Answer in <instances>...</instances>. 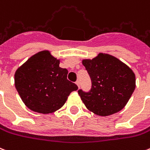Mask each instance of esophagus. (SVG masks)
<instances>
[{"mask_svg": "<svg viewBox=\"0 0 150 150\" xmlns=\"http://www.w3.org/2000/svg\"><path fill=\"white\" fill-rule=\"evenodd\" d=\"M75 84L78 86V87H79V85H80V82L79 80H77L76 82H75Z\"/></svg>", "mask_w": 150, "mask_h": 150, "instance_id": "34e87169", "label": "esophagus"}]
</instances>
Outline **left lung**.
<instances>
[{"instance_id":"8db88e82","label":"left lung","mask_w":150,"mask_h":150,"mask_svg":"<svg viewBox=\"0 0 150 150\" xmlns=\"http://www.w3.org/2000/svg\"><path fill=\"white\" fill-rule=\"evenodd\" d=\"M91 79V90L78 91L88 110L100 116H108L122 110L135 89V75L116 57L100 52L82 61Z\"/></svg>"}]
</instances>
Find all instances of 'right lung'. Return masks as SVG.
I'll list each match as a JSON object with an SVG mask.
<instances>
[{"instance_id":"right-lung-1","label":"right lung","mask_w":150,"mask_h":150,"mask_svg":"<svg viewBox=\"0 0 150 150\" xmlns=\"http://www.w3.org/2000/svg\"><path fill=\"white\" fill-rule=\"evenodd\" d=\"M49 50L30 57L15 72V86L25 105L31 111L49 114L60 109L72 91L75 83L67 79V69L60 67Z\"/></svg>"}]
</instances>
